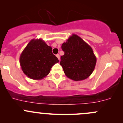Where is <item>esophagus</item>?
<instances>
[{
    "label": "esophagus",
    "instance_id": "obj_1",
    "mask_svg": "<svg viewBox=\"0 0 123 123\" xmlns=\"http://www.w3.org/2000/svg\"><path fill=\"white\" fill-rule=\"evenodd\" d=\"M56 56V57H57V58H58V59L59 60V59H60V56H59V54H57Z\"/></svg>",
    "mask_w": 123,
    "mask_h": 123
}]
</instances>
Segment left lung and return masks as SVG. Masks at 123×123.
<instances>
[{"instance_id": "1", "label": "left lung", "mask_w": 123, "mask_h": 123, "mask_svg": "<svg viewBox=\"0 0 123 123\" xmlns=\"http://www.w3.org/2000/svg\"><path fill=\"white\" fill-rule=\"evenodd\" d=\"M64 55L61 57L60 65L65 75L74 81L89 77L95 69L96 56L93 49L79 36L72 34L61 46Z\"/></svg>"}]
</instances>
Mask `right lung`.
<instances>
[{
	"label": "right lung",
	"instance_id": "obj_1",
	"mask_svg": "<svg viewBox=\"0 0 123 123\" xmlns=\"http://www.w3.org/2000/svg\"><path fill=\"white\" fill-rule=\"evenodd\" d=\"M52 49L41 38L32 39L22 52L19 63L23 73L33 80H42L59 62Z\"/></svg>",
	"mask_w": 123,
	"mask_h": 123
}]
</instances>
